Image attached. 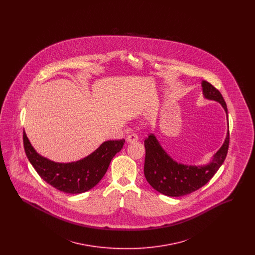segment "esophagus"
<instances>
[{
    "mask_svg": "<svg viewBox=\"0 0 255 255\" xmlns=\"http://www.w3.org/2000/svg\"><path fill=\"white\" fill-rule=\"evenodd\" d=\"M137 139H138V136H137L136 133H134L128 134V135H127V138H126L127 142H133V141H136Z\"/></svg>",
    "mask_w": 255,
    "mask_h": 255,
    "instance_id": "esophagus-1",
    "label": "esophagus"
}]
</instances>
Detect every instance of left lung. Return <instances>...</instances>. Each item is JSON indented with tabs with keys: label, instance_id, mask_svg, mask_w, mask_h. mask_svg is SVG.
I'll list each match as a JSON object with an SVG mask.
<instances>
[{
	"label": "left lung",
	"instance_id": "8db88e82",
	"mask_svg": "<svg viewBox=\"0 0 255 255\" xmlns=\"http://www.w3.org/2000/svg\"><path fill=\"white\" fill-rule=\"evenodd\" d=\"M203 92L206 98L218 101L226 111L227 104L218 90L203 81ZM145 160L144 175L149 184L161 194L170 197H180L190 194L204 186L211 180L226 159L230 146V130L226 140L212 161L205 166L184 165L170 158L153 133H150L144 140Z\"/></svg>",
	"mask_w": 255,
	"mask_h": 255
}]
</instances>
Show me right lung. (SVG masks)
<instances>
[{
	"mask_svg": "<svg viewBox=\"0 0 255 255\" xmlns=\"http://www.w3.org/2000/svg\"><path fill=\"white\" fill-rule=\"evenodd\" d=\"M23 141L26 157L45 182L62 192L79 194L100 182L112 158L122 150L125 139L105 141L88 157L71 163L54 162L37 154L24 131Z\"/></svg>",
	"mask_w": 255,
	"mask_h": 255,
	"instance_id": "obj_1",
	"label": "right lung"
}]
</instances>
